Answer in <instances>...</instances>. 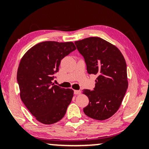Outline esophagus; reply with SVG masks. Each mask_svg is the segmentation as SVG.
Returning a JSON list of instances; mask_svg holds the SVG:
<instances>
[{
    "label": "esophagus",
    "instance_id": "1",
    "mask_svg": "<svg viewBox=\"0 0 149 149\" xmlns=\"http://www.w3.org/2000/svg\"><path fill=\"white\" fill-rule=\"evenodd\" d=\"M74 93L75 95H79L81 93V91L80 90H74Z\"/></svg>",
    "mask_w": 149,
    "mask_h": 149
}]
</instances>
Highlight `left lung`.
Segmentation results:
<instances>
[{
    "label": "left lung",
    "instance_id": "left-lung-1",
    "mask_svg": "<svg viewBox=\"0 0 149 149\" xmlns=\"http://www.w3.org/2000/svg\"><path fill=\"white\" fill-rule=\"evenodd\" d=\"M89 74L97 75L93 90H83L89 98L83 109L93 119H107L118 111L128 87L127 65L119 49L99 37L74 42Z\"/></svg>",
    "mask_w": 149,
    "mask_h": 149
}]
</instances>
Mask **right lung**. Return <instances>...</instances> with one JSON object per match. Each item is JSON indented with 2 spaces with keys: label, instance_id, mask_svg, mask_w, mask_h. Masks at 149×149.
<instances>
[{
  "label": "right lung",
  "instance_id": "add662e5",
  "mask_svg": "<svg viewBox=\"0 0 149 149\" xmlns=\"http://www.w3.org/2000/svg\"><path fill=\"white\" fill-rule=\"evenodd\" d=\"M76 49L72 42L45 41L35 45L22 57L17 72L20 97L36 119L50 125L62 119L73 91L54 85L60 62Z\"/></svg>",
  "mask_w": 149,
  "mask_h": 149
}]
</instances>
